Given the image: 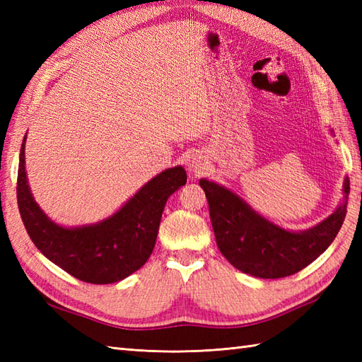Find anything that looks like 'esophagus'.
Instances as JSON below:
<instances>
[{"label": "esophagus", "instance_id": "1", "mask_svg": "<svg viewBox=\"0 0 362 362\" xmlns=\"http://www.w3.org/2000/svg\"><path fill=\"white\" fill-rule=\"evenodd\" d=\"M187 168H188L189 173L201 174L202 171H205L206 160L201 152H193V153H189L188 158H187Z\"/></svg>", "mask_w": 362, "mask_h": 362}]
</instances>
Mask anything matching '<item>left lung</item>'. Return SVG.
Returning <instances> with one entry per match:
<instances>
[{
	"label": "left lung",
	"mask_w": 362,
	"mask_h": 362,
	"mask_svg": "<svg viewBox=\"0 0 362 362\" xmlns=\"http://www.w3.org/2000/svg\"><path fill=\"white\" fill-rule=\"evenodd\" d=\"M210 206L216 244L228 263L257 279H283L311 264L342 227L350 193L344 180L342 202L328 218L306 230H288L261 216L243 197L216 182L201 179Z\"/></svg>",
	"instance_id": "left-lung-1"
}]
</instances>
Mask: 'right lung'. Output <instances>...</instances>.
<instances>
[{
	"instance_id": "obj_1",
	"label": "right lung",
	"mask_w": 362,
	"mask_h": 362,
	"mask_svg": "<svg viewBox=\"0 0 362 362\" xmlns=\"http://www.w3.org/2000/svg\"><path fill=\"white\" fill-rule=\"evenodd\" d=\"M23 138L17 199L26 232L35 247L78 280L109 284L138 271L153 250L168 197L187 183L180 165L168 168L144 183L119 210L95 224L60 226L48 218L30 193Z\"/></svg>"
}]
</instances>
